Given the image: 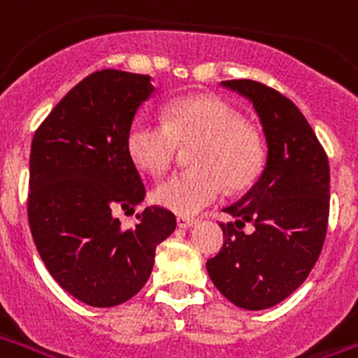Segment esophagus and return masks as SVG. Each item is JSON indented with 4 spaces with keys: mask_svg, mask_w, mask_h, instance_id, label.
I'll list each match as a JSON object with an SVG mask.
<instances>
[{
    "mask_svg": "<svg viewBox=\"0 0 358 358\" xmlns=\"http://www.w3.org/2000/svg\"><path fill=\"white\" fill-rule=\"evenodd\" d=\"M176 224H178V227H182V229H187V227L197 226V224H199V220L186 218V216H178V218H176Z\"/></svg>",
    "mask_w": 358,
    "mask_h": 358,
    "instance_id": "1",
    "label": "esophagus"
}]
</instances>
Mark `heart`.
Masks as SVG:
<instances>
[{"label": "heart", "instance_id": "1", "mask_svg": "<svg viewBox=\"0 0 358 358\" xmlns=\"http://www.w3.org/2000/svg\"><path fill=\"white\" fill-rule=\"evenodd\" d=\"M197 148L193 171L163 180L153 189L159 206L180 216H193L224 193L243 192L260 178L266 165V142L229 102L218 96H187L172 102L166 125L136 119L127 134L134 165L152 176L171 169L180 148Z\"/></svg>", "mask_w": 358, "mask_h": 358}]
</instances>
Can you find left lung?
Segmentation results:
<instances>
[{
    "label": "left lung",
    "mask_w": 358,
    "mask_h": 358,
    "mask_svg": "<svg viewBox=\"0 0 358 358\" xmlns=\"http://www.w3.org/2000/svg\"><path fill=\"white\" fill-rule=\"evenodd\" d=\"M252 102L266 134L267 159L258 182L224 208V246L206 262L214 287L243 309L277 306L319 260L330 213V166L303 113L279 91L252 79L222 81ZM246 221L255 229L242 231Z\"/></svg>",
    "instance_id": "obj_1"
}]
</instances>
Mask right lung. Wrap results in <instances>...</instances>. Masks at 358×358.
Listing matches in <instances>:
<instances>
[{
  "label": "right lung",
  "instance_id": "1",
  "mask_svg": "<svg viewBox=\"0 0 358 358\" xmlns=\"http://www.w3.org/2000/svg\"><path fill=\"white\" fill-rule=\"evenodd\" d=\"M152 78L100 70L79 81L38 127L31 140L28 222L45 267L66 292L92 307H113L140 292L155 246L176 218L148 206L123 229L117 208L140 205L144 182L127 150Z\"/></svg>",
  "mask_w": 358,
  "mask_h": 358
}]
</instances>
